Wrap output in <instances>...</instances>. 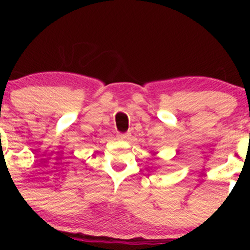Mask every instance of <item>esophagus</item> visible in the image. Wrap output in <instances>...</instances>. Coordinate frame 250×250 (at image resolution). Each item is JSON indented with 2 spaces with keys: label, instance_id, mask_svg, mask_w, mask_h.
<instances>
[{
  "label": "esophagus",
  "instance_id": "1",
  "mask_svg": "<svg viewBox=\"0 0 250 250\" xmlns=\"http://www.w3.org/2000/svg\"><path fill=\"white\" fill-rule=\"evenodd\" d=\"M117 138L120 140H128L130 139V134H128V133H120V134L117 135Z\"/></svg>",
  "mask_w": 250,
  "mask_h": 250
}]
</instances>
